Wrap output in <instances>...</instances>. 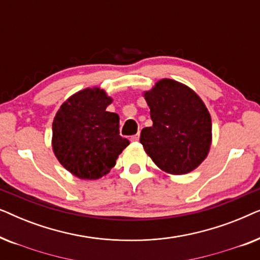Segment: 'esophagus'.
<instances>
[{"mask_svg":"<svg viewBox=\"0 0 260 260\" xmlns=\"http://www.w3.org/2000/svg\"><path fill=\"white\" fill-rule=\"evenodd\" d=\"M130 140L133 141V142H137L138 140H140V133H137L136 135H133V136H131Z\"/></svg>","mask_w":260,"mask_h":260,"instance_id":"esophagus-1","label":"esophagus"}]
</instances>
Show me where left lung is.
Segmentation results:
<instances>
[{"instance_id":"left-lung-1","label":"left lung","mask_w":260,"mask_h":260,"mask_svg":"<svg viewBox=\"0 0 260 260\" xmlns=\"http://www.w3.org/2000/svg\"><path fill=\"white\" fill-rule=\"evenodd\" d=\"M143 95L152 120L141 131L145 152L172 175L193 172L212 144V119L205 103L187 85L167 78Z\"/></svg>"}]
</instances>
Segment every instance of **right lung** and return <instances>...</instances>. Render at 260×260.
I'll return each mask as SVG.
<instances>
[{"label": "right lung", "instance_id": "1", "mask_svg": "<svg viewBox=\"0 0 260 260\" xmlns=\"http://www.w3.org/2000/svg\"><path fill=\"white\" fill-rule=\"evenodd\" d=\"M112 98L101 87L71 95L55 113L52 148L63 168L81 180H97L130 144L119 135V116L106 111Z\"/></svg>", "mask_w": 260, "mask_h": 260}]
</instances>
